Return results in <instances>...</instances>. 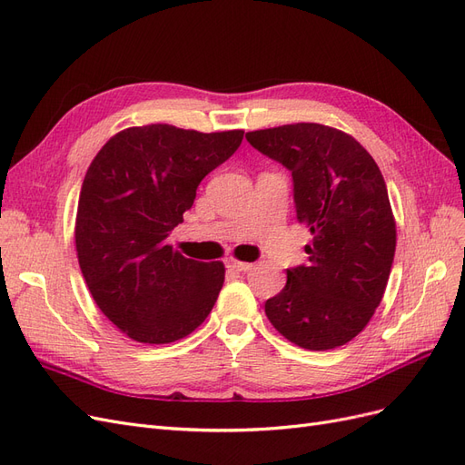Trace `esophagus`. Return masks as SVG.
Returning <instances> with one entry per match:
<instances>
[{
  "instance_id": "1",
  "label": "esophagus",
  "mask_w": 465,
  "mask_h": 465,
  "mask_svg": "<svg viewBox=\"0 0 465 465\" xmlns=\"http://www.w3.org/2000/svg\"><path fill=\"white\" fill-rule=\"evenodd\" d=\"M227 267L229 270H232V272H241V273H244V272H248V270H252V263H248V262H238V260H227Z\"/></svg>"
}]
</instances>
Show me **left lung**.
I'll use <instances>...</instances> for the list:
<instances>
[{"label":"left lung","mask_w":465,"mask_h":465,"mask_svg":"<svg viewBox=\"0 0 465 465\" xmlns=\"http://www.w3.org/2000/svg\"><path fill=\"white\" fill-rule=\"evenodd\" d=\"M292 176L299 223L312 232L306 265L265 301V316L294 345L326 351L361 333L384 297L396 254V221L378 164L353 137L322 124L246 134Z\"/></svg>","instance_id":"left-lung-1"}]
</instances>
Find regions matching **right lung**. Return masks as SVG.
Wrapping results in <instances>:
<instances>
[{"label":"right lung","instance_id":"1","mask_svg":"<svg viewBox=\"0 0 465 465\" xmlns=\"http://www.w3.org/2000/svg\"><path fill=\"white\" fill-rule=\"evenodd\" d=\"M242 137L151 124L116 134L93 159L77 205L79 267L96 306L132 340L173 343L213 308L223 263L182 256L166 238Z\"/></svg>","mask_w":465,"mask_h":465}]
</instances>
